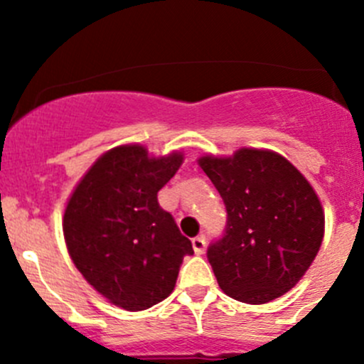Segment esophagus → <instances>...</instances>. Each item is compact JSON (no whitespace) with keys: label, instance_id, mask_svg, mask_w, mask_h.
Here are the masks:
<instances>
[{"label":"esophagus","instance_id":"obj_1","mask_svg":"<svg viewBox=\"0 0 364 364\" xmlns=\"http://www.w3.org/2000/svg\"><path fill=\"white\" fill-rule=\"evenodd\" d=\"M192 247L193 250H196L197 255H200V253H204L205 250V237L204 236H196L192 240Z\"/></svg>","mask_w":364,"mask_h":364}]
</instances>
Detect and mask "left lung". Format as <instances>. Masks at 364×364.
Returning <instances> with one entry per match:
<instances>
[{
  "mask_svg": "<svg viewBox=\"0 0 364 364\" xmlns=\"http://www.w3.org/2000/svg\"><path fill=\"white\" fill-rule=\"evenodd\" d=\"M199 165L227 209L225 232L208 248L220 289L248 304L284 296L306 273L324 237L315 190L291 161L267 149L208 155Z\"/></svg>",
  "mask_w": 364,
  "mask_h": 364,
  "instance_id": "obj_1",
  "label": "left lung"
}]
</instances>
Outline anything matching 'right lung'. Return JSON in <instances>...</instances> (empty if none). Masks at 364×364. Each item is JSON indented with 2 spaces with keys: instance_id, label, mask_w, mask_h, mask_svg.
I'll use <instances>...</instances> for the list:
<instances>
[{
  "instance_id": "obj_1",
  "label": "right lung",
  "mask_w": 364,
  "mask_h": 364,
  "mask_svg": "<svg viewBox=\"0 0 364 364\" xmlns=\"http://www.w3.org/2000/svg\"><path fill=\"white\" fill-rule=\"evenodd\" d=\"M181 153L149 156L144 146H117L91 165L68 199L63 234L86 282L112 304L141 311L174 291L192 241L160 208L161 186Z\"/></svg>"
}]
</instances>
